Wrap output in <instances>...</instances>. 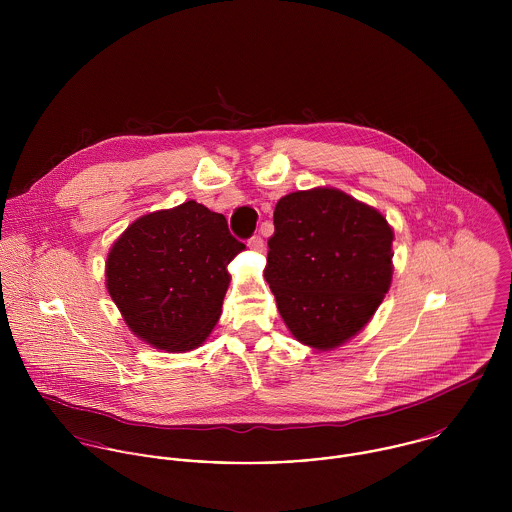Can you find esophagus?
Here are the masks:
<instances>
[{"mask_svg":"<svg viewBox=\"0 0 512 512\" xmlns=\"http://www.w3.org/2000/svg\"><path fill=\"white\" fill-rule=\"evenodd\" d=\"M248 248L254 250V252H262V250H264V240H262L260 236H252V238L248 240Z\"/></svg>","mask_w":512,"mask_h":512,"instance_id":"34e87169","label":"esophagus"}]
</instances>
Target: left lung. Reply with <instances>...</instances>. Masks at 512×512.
Masks as SVG:
<instances>
[{"label": "left lung", "instance_id": "obj_1", "mask_svg": "<svg viewBox=\"0 0 512 512\" xmlns=\"http://www.w3.org/2000/svg\"><path fill=\"white\" fill-rule=\"evenodd\" d=\"M264 278L293 337L331 351L363 331L390 290L394 230L335 187L282 197Z\"/></svg>", "mask_w": 512, "mask_h": 512}]
</instances>
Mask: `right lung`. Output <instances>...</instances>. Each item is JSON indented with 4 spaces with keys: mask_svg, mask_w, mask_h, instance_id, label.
<instances>
[{
    "mask_svg": "<svg viewBox=\"0 0 512 512\" xmlns=\"http://www.w3.org/2000/svg\"><path fill=\"white\" fill-rule=\"evenodd\" d=\"M242 250L222 215L187 201L134 220L118 236L106 258V290L147 345L193 351L219 321L226 266Z\"/></svg>",
    "mask_w": 512,
    "mask_h": 512,
    "instance_id": "add662e5",
    "label": "right lung"
}]
</instances>
